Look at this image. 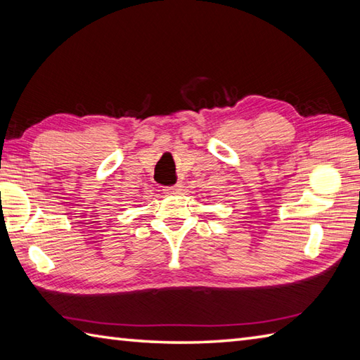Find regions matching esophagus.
<instances>
[{
  "label": "esophagus",
  "mask_w": 360,
  "mask_h": 360,
  "mask_svg": "<svg viewBox=\"0 0 360 360\" xmlns=\"http://www.w3.org/2000/svg\"><path fill=\"white\" fill-rule=\"evenodd\" d=\"M181 190H182V186L181 184H174V186H172V187H167L164 192L167 193V195H178V193H181Z\"/></svg>",
  "instance_id": "34e87169"
}]
</instances>
